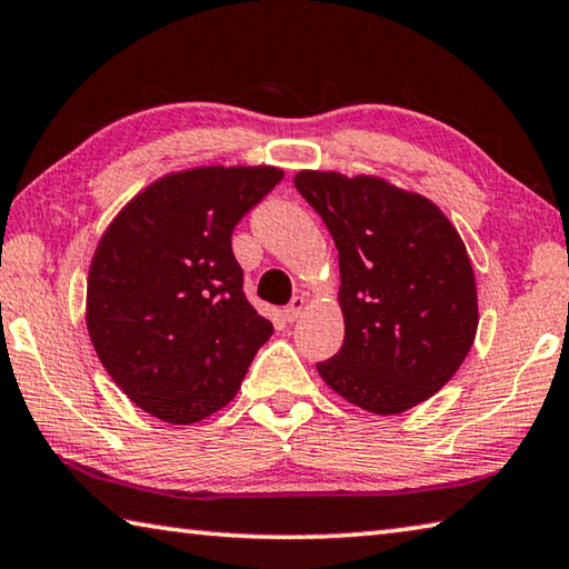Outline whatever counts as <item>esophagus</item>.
I'll use <instances>...</instances> for the list:
<instances>
[{"label":"esophagus","mask_w":569,"mask_h":569,"mask_svg":"<svg viewBox=\"0 0 569 569\" xmlns=\"http://www.w3.org/2000/svg\"><path fill=\"white\" fill-rule=\"evenodd\" d=\"M306 311V296L301 293V296H293L291 298V303L286 306V311H283V316H286V321H298L301 319V313Z\"/></svg>","instance_id":"esophagus-1"}]
</instances>
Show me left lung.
Masks as SVG:
<instances>
[{
	"label": "left lung",
	"instance_id": "left-lung-1",
	"mask_svg": "<svg viewBox=\"0 0 569 569\" xmlns=\"http://www.w3.org/2000/svg\"><path fill=\"white\" fill-rule=\"evenodd\" d=\"M293 186L339 250L343 346L321 379L371 413H401L445 387L475 343L477 283L465 240L419 192L373 176L301 170Z\"/></svg>",
	"mask_w": 569,
	"mask_h": 569
}]
</instances>
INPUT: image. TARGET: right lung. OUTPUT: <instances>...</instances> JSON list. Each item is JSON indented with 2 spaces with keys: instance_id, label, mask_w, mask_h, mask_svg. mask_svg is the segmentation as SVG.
I'll return each instance as SVG.
<instances>
[{
  "instance_id": "1",
  "label": "right lung",
  "mask_w": 569,
  "mask_h": 569,
  "mask_svg": "<svg viewBox=\"0 0 569 569\" xmlns=\"http://www.w3.org/2000/svg\"><path fill=\"white\" fill-rule=\"evenodd\" d=\"M283 178L273 166H203L140 190L104 230L88 276L90 341L150 417L196 423L236 397L271 339L243 293L230 236Z\"/></svg>"
}]
</instances>
